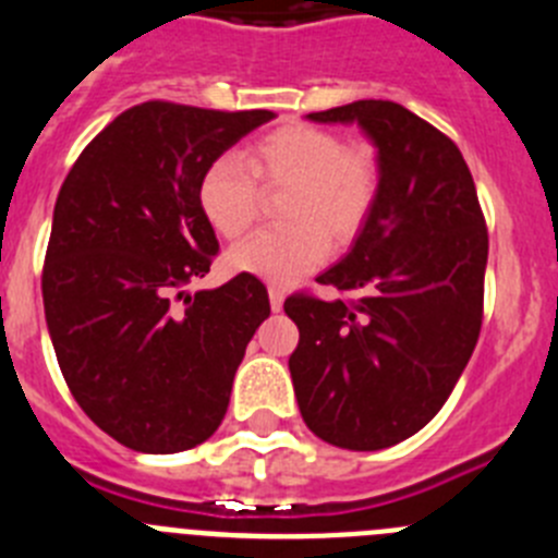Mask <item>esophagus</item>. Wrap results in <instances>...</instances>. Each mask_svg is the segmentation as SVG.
<instances>
[{
  "instance_id": "esophagus-1",
  "label": "esophagus",
  "mask_w": 558,
  "mask_h": 558,
  "mask_svg": "<svg viewBox=\"0 0 558 558\" xmlns=\"http://www.w3.org/2000/svg\"><path fill=\"white\" fill-rule=\"evenodd\" d=\"M268 299H270V310H274V313H279V310L284 307V290L282 288H276V284H270V288H268Z\"/></svg>"
}]
</instances>
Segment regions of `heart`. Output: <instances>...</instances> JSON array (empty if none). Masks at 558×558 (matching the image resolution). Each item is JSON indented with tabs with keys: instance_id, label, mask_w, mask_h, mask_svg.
I'll use <instances>...</instances> for the list:
<instances>
[{
	"instance_id": "1",
	"label": "heart",
	"mask_w": 558,
	"mask_h": 558,
	"mask_svg": "<svg viewBox=\"0 0 558 558\" xmlns=\"http://www.w3.org/2000/svg\"><path fill=\"white\" fill-rule=\"evenodd\" d=\"M236 156L209 161L198 181V206L220 236H240L259 211V186L288 190V226L263 229L229 251L231 270L290 284L327 259L329 236L352 243L372 218L379 195V161L372 147L343 145L315 125H282Z\"/></svg>"
}]
</instances>
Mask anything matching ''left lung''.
<instances>
[{"instance_id": "left-lung-1", "label": "left lung", "mask_w": 558, "mask_h": 558, "mask_svg": "<svg viewBox=\"0 0 558 558\" xmlns=\"http://www.w3.org/2000/svg\"><path fill=\"white\" fill-rule=\"evenodd\" d=\"M357 122L379 161L372 218L318 282L352 299L293 293L288 366L310 430L343 450L399 445L441 411L483 324L489 231L450 136L405 106L357 100L307 113Z\"/></svg>"}]
</instances>
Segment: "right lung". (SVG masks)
Returning <instances> with one entry per match:
<instances>
[{"mask_svg": "<svg viewBox=\"0 0 558 558\" xmlns=\"http://www.w3.org/2000/svg\"><path fill=\"white\" fill-rule=\"evenodd\" d=\"M268 120L274 111L142 102L88 142L58 192L41 276L49 338L83 413L131 450L167 456L218 430L270 315L256 276L184 290L218 254L201 175Z\"/></svg>", "mask_w": 558, "mask_h": 558, "instance_id": "add662e5", "label": "right lung"}]
</instances>
